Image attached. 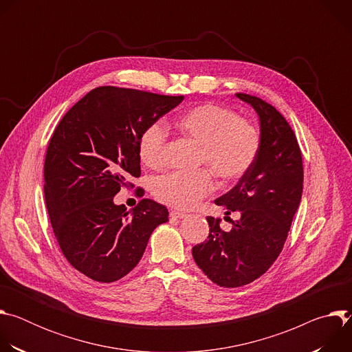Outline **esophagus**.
Returning <instances> with one entry per match:
<instances>
[{"instance_id": "1", "label": "esophagus", "mask_w": 352, "mask_h": 352, "mask_svg": "<svg viewBox=\"0 0 352 352\" xmlns=\"http://www.w3.org/2000/svg\"><path fill=\"white\" fill-rule=\"evenodd\" d=\"M170 216H171L173 219H184V217H186V213H185V212H181V210H171V212H170Z\"/></svg>"}]
</instances>
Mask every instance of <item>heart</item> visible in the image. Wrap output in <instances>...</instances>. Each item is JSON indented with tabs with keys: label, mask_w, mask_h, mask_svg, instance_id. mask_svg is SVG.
Segmentation results:
<instances>
[{
	"label": "heart",
	"mask_w": 352,
	"mask_h": 352,
	"mask_svg": "<svg viewBox=\"0 0 352 352\" xmlns=\"http://www.w3.org/2000/svg\"><path fill=\"white\" fill-rule=\"evenodd\" d=\"M175 129L199 146L197 160L208 166L223 182L239 179L252 167L261 133L246 120L217 104H199L181 113L174 121ZM167 132L160 122L150 124L140 135L138 153L148 168L164 164ZM214 188L209 170L171 173L155 179L153 193L160 202L178 209H190Z\"/></svg>",
	"instance_id": "obj_1"
}]
</instances>
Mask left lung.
<instances>
[{
  "label": "left lung",
  "instance_id": "left-lung-1",
  "mask_svg": "<svg viewBox=\"0 0 352 352\" xmlns=\"http://www.w3.org/2000/svg\"><path fill=\"white\" fill-rule=\"evenodd\" d=\"M252 107L261 125V147L248 173L214 204L239 219L224 231L208 217L209 236L192 248V256L217 285L235 288L265 274L283 250L304 185L300 148L285 118L262 98L235 94Z\"/></svg>",
  "mask_w": 352,
  "mask_h": 352
}]
</instances>
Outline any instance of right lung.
Returning a JSON list of instances; mask_svg holds the SVG:
<instances>
[{"mask_svg":"<svg viewBox=\"0 0 352 352\" xmlns=\"http://www.w3.org/2000/svg\"><path fill=\"white\" fill-rule=\"evenodd\" d=\"M184 96L100 86L63 117L48 143L44 196L67 261L86 277L113 283L142 259L153 230L168 221L166 206L142 199L126 210L114 196L140 177L142 132ZM143 195V189L138 188Z\"/></svg>","mask_w":352,"mask_h":352,"instance_id":"1","label":"right lung"}]
</instances>
